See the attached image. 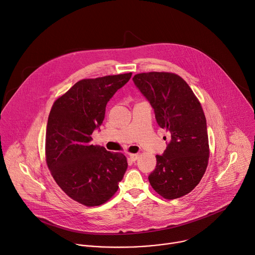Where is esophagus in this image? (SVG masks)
Wrapping results in <instances>:
<instances>
[{
	"instance_id": "esophagus-1",
	"label": "esophagus",
	"mask_w": 255,
	"mask_h": 255,
	"mask_svg": "<svg viewBox=\"0 0 255 255\" xmlns=\"http://www.w3.org/2000/svg\"><path fill=\"white\" fill-rule=\"evenodd\" d=\"M129 158L131 159V161H135L139 158V154H129Z\"/></svg>"
}]
</instances>
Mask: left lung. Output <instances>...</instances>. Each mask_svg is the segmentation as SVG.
<instances>
[{
    "label": "left lung",
    "mask_w": 255,
    "mask_h": 255,
    "mask_svg": "<svg viewBox=\"0 0 255 255\" xmlns=\"http://www.w3.org/2000/svg\"><path fill=\"white\" fill-rule=\"evenodd\" d=\"M132 82L152 106L158 126L170 133L162 155H156L149 182L163 198H180L199 184L208 163L202 107L189 85L174 73H139Z\"/></svg>",
    "instance_id": "8db88e82"
}]
</instances>
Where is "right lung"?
Segmentation results:
<instances>
[{
    "instance_id": "1",
    "label": "right lung",
    "mask_w": 255,
    "mask_h": 255,
    "mask_svg": "<svg viewBox=\"0 0 255 255\" xmlns=\"http://www.w3.org/2000/svg\"><path fill=\"white\" fill-rule=\"evenodd\" d=\"M131 72L82 80L50 111L46 159L54 180L70 198L86 206L109 200L128 168L126 156L94 146L91 134L102 125L106 105Z\"/></svg>"
}]
</instances>
